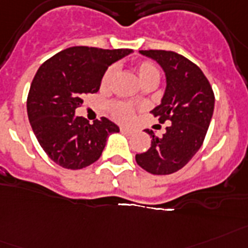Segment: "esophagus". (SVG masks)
Wrapping results in <instances>:
<instances>
[{
    "mask_svg": "<svg viewBox=\"0 0 248 248\" xmlns=\"http://www.w3.org/2000/svg\"><path fill=\"white\" fill-rule=\"evenodd\" d=\"M120 132H122L123 134H126V136H132L133 133H134V130H133V129L125 128V126H122V128H120Z\"/></svg>",
    "mask_w": 248,
    "mask_h": 248,
    "instance_id": "esophagus-1",
    "label": "esophagus"
}]
</instances>
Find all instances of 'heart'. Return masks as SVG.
I'll return each mask as SVG.
<instances>
[{"instance_id":"obj_1","label":"heart","mask_w":248,"mask_h":248,"mask_svg":"<svg viewBox=\"0 0 248 248\" xmlns=\"http://www.w3.org/2000/svg\"><path fill=\"white\" fill-rule=\"evenodd\" d=\"M136 72L138 75L140 82H158L159 79V71L156 65L147 61L139 62L136 64ZM115 76V68L110 67L105 71L104 76L101 78V89L106 90L109 89V86L111 85L112 78ZM112 116L116 120H119L122 123H128L133 119V108L126 102H116L111 108Z\"/></svg>"}]
</instances>
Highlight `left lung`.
Listing matches in <instances>:
<instances>
[{
	"label": "left lung",
	"instance_id": "obj_1",
	"mask_svg": "<svg viewBox=\"0 0 248 248\" xmlns=\"http://www.w3.org/2000/svg\"><path fill=\"white\" fill-rule=\"evenodd\" d=\"M139 53L156 61L165 72V93L151 112L159 123L171 124L161 138L146 129L152 138L151 148L136 155V161L147 172L170 175L183 169L202 147L214 111V93L202 69L184 55L169 50Z\"/></svg>",
	"mask_w": 248,
	"mask_h": 248
}]
</instances>
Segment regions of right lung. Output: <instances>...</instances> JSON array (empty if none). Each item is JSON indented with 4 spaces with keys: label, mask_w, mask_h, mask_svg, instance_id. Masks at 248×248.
<instances>
[{
    "label": "right lung",
    "mask_w": 248,
    "mask_h": 248,
    "mask_svg": "<svg viewBox=\"0 0 248 248\" xmlns=\"http://www.w3.org/2000/svg\"><path fill=\"white\" fill-rule=\"evenodd\" d=\"M132 49L72 46L57 53L39 67L26 101L29 122L49 158L64 169L79 170L96 162L108 137L119 126L108 118L90 124L75 115L86 93L100 90L109 65Z\"/></svg>",
    "instance_id": "1"
}]
</instances>
